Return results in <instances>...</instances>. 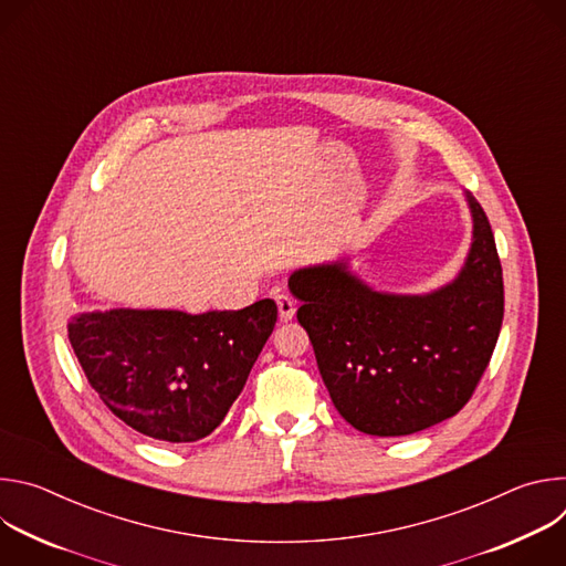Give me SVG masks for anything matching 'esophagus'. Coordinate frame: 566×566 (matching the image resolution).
Segmentation results:
<instances>
[{"label": "esophagus", "mask_w": 566, "mask_h": 566, "mask_svg": "<svg viewBox=\"0 0 566 566\" xmlns=\"http://www.w3.org/2000/svg\"><path fill=\"white\" fill-rule=\"evenodd\" d=\"M275 302H277L280 319H282V322L293 319V315H295V300H293V297H289V295H277V297H275Z\"/></svg>", "instance_id": "34e87169"}]
</instances>
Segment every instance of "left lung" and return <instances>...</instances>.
<instances>
[{
	"instance_id": "left-lung-1",
	"label": "left lung",
	"mask_w": 566,
	"mask_h": 566,
	"mask_svg": "<svg viewBox=\"0 0 566 566\" xmlns=\"http://www.w3.org/2000/svg\"><path fill=\"white\" fill-rule=\"evenodd\" d=\"M465 199L470 253L439 291L380 293L345 262L289 277L334 406L365 434L406 437L454 417L491 363L504 317L502 264L486 212Z\"/></svg>"
}]
</instances>
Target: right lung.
<instances>
[{
	"label": "right lung",
	"mask_w": 566,
	"mask_h": 566,
	"mask_svg": "<svg viewBox=\"0 0 566 566\" xmlns=\"http://www.w3.org/2000/svg\"><path fill=\"white\" fill-rule=\"evenodd\" d=\"M275 319L273 300L199 315L112 308L73 315L69 343L123 423L156 441L192 443L223 421Z\"/></svg>",
	"instance_id": "right-lung-1"
}]
</instances>
